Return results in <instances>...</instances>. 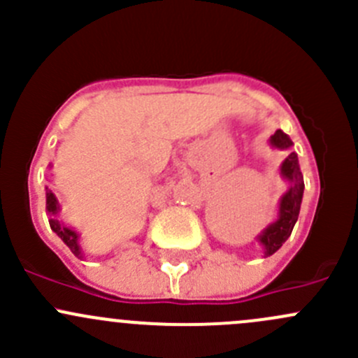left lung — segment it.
<instances>
[{
	"instance_id": "obj_1",
	"label": "left lung",
	"mask_w": 358,
	"mask_h": 358,
	"mask_svg": "<svg viewBox=\"0 0 358 358\" xmlns=\"http://www.w3.org/2000/svg\"><path fill=\"white\" fill-rule=\"evenodd\" d=\"M270 145L275 147V149L284 150L291 149L292 142L286 133L277 129V131L270 136ZM280 175H282L291 185L289 189H287V192L280 197L277 220L273 223H270V225L258 236L259 244L265 249V256L273 255L277 249L289 239L292 229H294L296 225V220H298L305 183H303V175L301 171H299L298 156H296V152H291L289 156L284 159L282 166H280Z\"/></svg>"
}]
</instances>
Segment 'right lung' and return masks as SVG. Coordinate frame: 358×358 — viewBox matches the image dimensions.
<instances>
[{
  "label": "right lung",
  "mask_w": 358,
  "mask_h": 358,
  "mask_svg": "<svg viewBox=\"0 0 358 358\" xmlns=\"http://www.w3.org/2000/svg\"><path fill=\"white\" fill-rule=\"evenodd\" d=\"M46 211H48V215H50V227H52L53 232H55L57 236H59L60 239L67 244V248L71 249L76 256L83 258L81 246H79L78 232H74V230L69 229V227H66L62 222H59V220L55 218L60 211V206H59V201H57L55 194L48 189H46Z\"/></svg>",
  "instance_id": "add662e5"
}]
</instances>
